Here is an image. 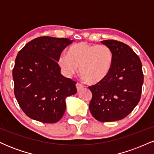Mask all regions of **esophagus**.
Wrapping results in <instances>:
<instances>
[{"instance_id":"1","label":"esophagus","mask_w":154,"mask_h":154,"mask_svg":"<svg viewBox=\"0 0 154 154\" xmlns=\"http://www.w3.org/2000/svg\"><path fill=\"white\" fill-rule=\"evenodd\" d=\"M76 87H77V91H80V90L82 89V88H84V85H82V84H80V83L77 82V84H76Z\"/></svg>"}]
</instances>
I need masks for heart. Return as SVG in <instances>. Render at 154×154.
Returning a JSON list of instances; mask_svg holds the SVG:
<instances>
[{
	"label": "heart",
	"instance_id": "heart-1",
	"mask_svg": "<svg viewBox=\"0 0 154 154\" xmlns=\"http://www.w3.org/2000/svg\"><path fill=\"white\" fill-rule=\"evenodd\" d=\"M114 54L108 45H93L81 42L63 53L59 58V65L63 75L71 77L78 71L90 84H97L107 77L113 65Z\"/></svg>",
	"mask_w": 154,
	"mask_h": 154
}]
</instances>
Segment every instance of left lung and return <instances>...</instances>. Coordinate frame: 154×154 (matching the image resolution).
<instances>
[{"label":"left lung","mask_w":154,"mask_h":154,"mask_svg":"<svg viewBox=\"0 0 154 154\" xmlns=\"http://www.w3.org/2000/svg\"><path fill=\"white\" fill-rule=\"evenodd\" d=\"M101 43L111 48L114 61L107 77L88 87L93 95L89 109L95 119L109 122L126 117L139 103L143 73L140 59L129 45L114 40Z\"/></svg>","instance_id":"obj_1"}]
</instances>
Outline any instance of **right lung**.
I'll return each mask as SVG.
<instances>
[{
  "label": "right lung",
  "instance_id": "add662e5",
  "mask_svg": "<svg viewBox=\"0 0 154 154\" xmlns=\"http://www.w3.org/2000/svg\"><path fill=\"white\" fill-rule=\"evenodd\" d=\"M73 40L39 37L19 51L12 75L14 95L28 117L43 123L61 119L67 96L77 93L75 82L61 74L58 61L63 49Z\"/></svg>",
  "mask_w": 154,
  "mask_h": 154
}]
</instances>
